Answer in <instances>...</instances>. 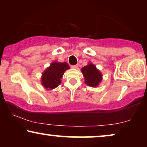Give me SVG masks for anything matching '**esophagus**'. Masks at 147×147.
<instances>
[{
  "label": "esophagus",
  "instance_id": "1",
  "mask_svg": "<svg viewBox=\"0 0 147 147\" xmlns=\"http://www.w3.org/2000/svg\"><path fill=\"white\" fill-rule=\"evenodd\" d=\"M78 67V65H71V68L72 69H77Z\"/></svg>",
  "mask_w": 147,
  "mask_h": 147
}]
</instances>
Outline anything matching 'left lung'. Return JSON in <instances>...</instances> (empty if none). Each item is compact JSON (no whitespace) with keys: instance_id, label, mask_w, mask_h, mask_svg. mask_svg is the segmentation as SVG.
Segmentation results:
<instances>
[{"instance_id":"1","label":"left lung","mask_w":147,"mask_h":147,"mask_svg":"<svg viewBox=\"0 0 147 147\" xmlns=\"http://www.w3.org/2000/svg\"><path fill=\"white\" fill-rule=\"evenodd\" d=\"M81 71L85 80V83L91 87L98 86L102 79V73L96 69V66L90 63L82 67Z\"/></svg>"}]
</instances>
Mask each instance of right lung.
Returning a JSON list of instances; mask_svg holds the SVG:
<instances>
[{"instance_id": "obj_1", "label": "right lung", "mask_w": 147, "mask_h": 147, "mask_svg": "<svg viewBox=\"0 0 147 147\" xmlns=\"http://www.w3.org/2000/svg\"><path fill=\"white\" fill-rule=\"evenodd\" d=\"M70 69L67 63L53 62L42 74L41 83L48 90L53 89L61 84V78L66 70Z\"/></svg>"}]
</instances>
